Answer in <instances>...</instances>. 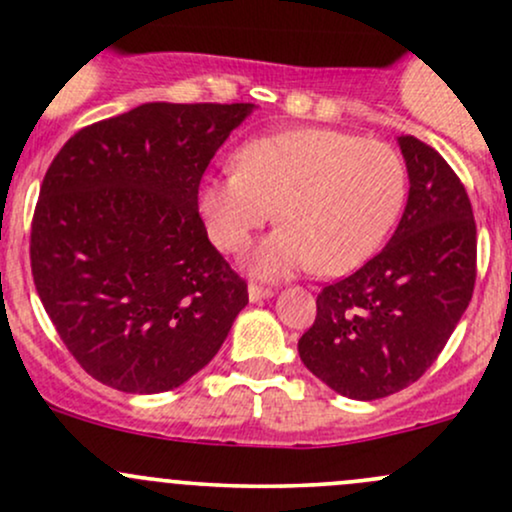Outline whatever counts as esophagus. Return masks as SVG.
Returning a JSON list of instances; mask_svg holds the SVG:
<instances>
[{
	"label": "esophagus",
	"instance_id": "1",
	"mask_svg": "<svg viewBox=\"0 0 512 512\" xmlns=\"http://www.w3.org/2000/svg\"><path fill=\"white\" fill-rule=\"evenodd\" d=\"M272 294H274V291L267 289V286H260V284H250V286H247V296H250L252 303H257V301H262V299H269V296H272Z\"/></svg>",
	"mask_w": 512,
	"mask_h": 512
}]
</instances>
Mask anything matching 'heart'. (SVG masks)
Segmentation results:
<instances>
[{
    "label": "heart",
    "instance_id": "1",
    "mask_svg": "<svg viewBox=\"0 0 512 512\" xmlns=\"http://www.w3.org/2000/svg\"><path fill=\"white\" fill-rule=\"evenodd\" d=\"M406 201V165L384 140L338 128H286L245 143L235 170L201 187L211 240L230 255L250 247L277 213L279 228L257 247L252 269L284 279L316 265L342 274L379 250Z\"/></svg>",
    "mask_w": 512,
    "mask_h": 512
}]
</instances>
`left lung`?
<instances>
[{"label": "left lung", "mask_w": 512, "mask_h": 512, "mask_svg": "<svg viewBox=\"0 0 512 512\" xmlns=\"http://www.w3.org/2000/svg\"><path fill=\"white\" fill-rule=\"evenodd\" d=\"M411 179L389 245L340 282L323 286L316 320L301 335V362L355 401L406 389L430 369L474 294L476 223L447 160L401 136Z\"/></svg>", "instance_id": "obj_1"}]
</instances>
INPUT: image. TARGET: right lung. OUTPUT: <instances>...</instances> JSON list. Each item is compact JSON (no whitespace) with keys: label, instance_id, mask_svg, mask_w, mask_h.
<instances>
[{"label":"right lung","instance_id":"obj_1","mask_svg":"<svg viewBox=\"0 0 512 512\" xmlns=\"http://www.w3.org/2000/svg\"><path fill=\"white\" fill-rule=\"evenodd\" d=\"M255 104H153L60 148L31 223V274L60 340L126 393L182 386L221 350L247 284L211 245L199 184Z\"/></svg>","mask_w":512,"mask_h":512}]
</instances>
